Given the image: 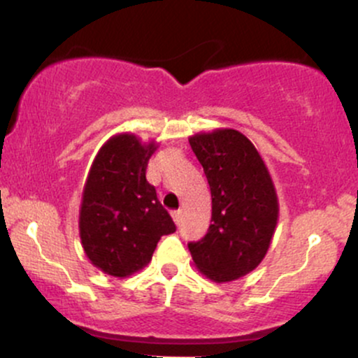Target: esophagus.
<instances>
[{"mask_svg": "<svg viewBox=\"0 0 358 358\" xmlns=\"http://www.w3.org/2000/svg\"><path fill=\"white\" fill-rule=\"evenodd\" d=\"M171 217H173L175 224H180V222H182V210H175V212H171Z\"/></svg>", "mask_w": 358, "mask_h": 358, "instance_id": "34e87169", "label": "esophagus"}]
</instances>
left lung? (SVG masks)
Segmentation results:
<instances>
[{
  "instance_id": "8db88e82",
  "label": "left lung",
  "mask_w": 358,
  "mask_h": 358,
  "mask_svg": "<svg viewBox=\"0 0 358 358\" xmlns=\"http://www.w3.org/2000/svg\"><path fill=\"white\" fill-rule=\"evenodd\" d=\"M212 195L207 236L190 242L195 268L213 282H229L262 262L278 225L276 187L248 136L231 127L188 138Z\"/></svg>"
}]
</instances>
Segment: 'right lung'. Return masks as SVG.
<instances>
[{
	"mask_svg": "<svg viewBox=\"0 0 358 358\" xmlns=\"http://www.w3.org/2000/svg\"><path fill=\"white\" fill-rule=\"evenodd\" d=\"M158 143L133 133L110 136L97 151L85 178L79 210L80 244L90 264L113 278H127L150 264L173 220L146 182Z\"/></svg>",
	"mask_w": 358,
	"mask_h": 358,
	"instance_id": "1",
	"label": "right lung"
}]
</instances>
